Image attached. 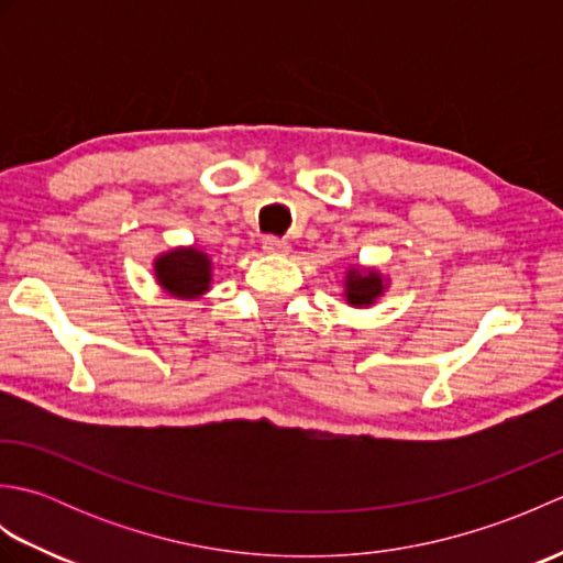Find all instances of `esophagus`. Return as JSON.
<instances>
[{"mask_svg":"<svg viewBox=\"0 0 563 563\" xmlns=\"http://www.w3.org/2000/svg\"><path fill=\"white\" fill-rule=\"evenodd\" d=\"M263 251H266V254H288L290 244L278 236H266L263 239Z\"/></svg>","mask_w":563,"mask_h":563,"instance_id":"esophagus-1","label":"esophagus"}]
</instances>
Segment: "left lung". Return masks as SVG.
I'll use <instances>...</instances> for the list:
<instances>
[{
  "mask_svg": "<svg viewBox=\"0 0 563 563\" xmlns=\"http://www.w3.org/2000/svg\"><path fill=\"white\" fill-rule=\"evenodd\" d=\"M385 290L382 278L375 271H349L345 273V300L353 307H369Z\"/></svg>",
  "mask_w": 563,
  "mask_h": 563,
  "instance_id": "8db88e82",
  "label": "left lung"
}]
</instances>
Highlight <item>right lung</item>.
Wrapping results in <instances>:
<instances>
[{"label": "right lung", "instance_id": "add662e5", "mask_svg": "<svg viewBox=\"0 0 563 563\" xmlns=\"http://www.w3.org/2000/svg\"><path fill=\"white\" fill-rule=\"evenodd\" d=\"M210 258L198 249H176L154 263L162 288L174 297H186V300H194L210 288Z\"/></svg>", "mask_w": 563, "mask_h": 563}]
</instances>
